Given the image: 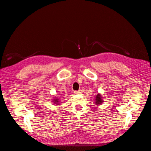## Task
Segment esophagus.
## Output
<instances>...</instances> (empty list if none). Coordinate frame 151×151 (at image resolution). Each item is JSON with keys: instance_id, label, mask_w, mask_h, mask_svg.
I'll return each mask as SVG.
<instances>
[{"instance_id": "1", "label": "esophagus", "mask_w": 151, "mask_h": 151, "mask_svg": "<svg viewBox=\"0 0 151 151\" xmlns=\"http://www.w3.org/2000/svg\"><path fill=\"white\" fill-rule=\"evenodd\" d=\"M81 92V90H78V91H75V93H80Z\"/></svg>"}]
</instances>
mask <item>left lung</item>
<instances>
[{
	"instance_id": "obj_1",
	"label": "left lung",
	"mask_w": 151,
	"mask_h": 151,
	"mask_svg": "<svg viewBox=\"0 0 151 151\" xmlns=\"http://www.w3.org/2000/svg\"><path fill=\"white\" fill-rule=\"evenodd\" d=\"M102 102L101 100V98L100 94L97 95V97H96V104L97 105H100L101 103Z\"/></svg>"
}]
</instances>
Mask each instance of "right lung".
<instances>
[{
    "instance_id": "add662e5",
    "label": "right lung",
    "mask_w": 151,
    "mask_h": 151,
    "mask_svg": "<svg viewBox=\"0 0 151 151\" xmlns=\"http://www.w3.org/2000/svg\"><path fill=\"white\" fill-rule=\"evenodd\" d=\"M53 101H54V102L55 103V104H58V102H59V101H58V99H54V100Z\"/></svg>"
}]
</instances>
